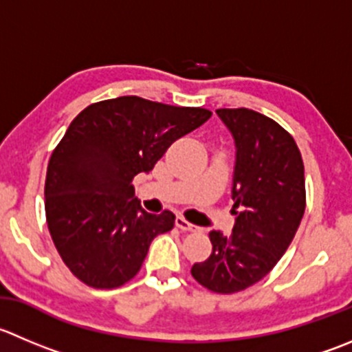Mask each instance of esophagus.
<instances>
[{
	"label": "esophagus",
	"mask_w": 352,
	"mask_h": 352,
	"mask_svg": "<svg viewBox=\"0 0 352 352\" xmlns=\"http://www.w3.org/2000/svg\"><path fill=\"white\" fill-rule=\"evenodd\" d=\"M175 225L180 228V230H184V232H196L197 230L196 225H192L190 221H187L184 217H177L175 218Z\"/></svg>",
	"instance_id": "obj_1"
}]
</instances>
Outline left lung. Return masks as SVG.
<instances>
[{
  "mask_svg": "<svg viewBox=\"0 0 352 352\" xmlns=\"http://www.w3.org/2000/svg\"><path fill=\"white\" fill-rule=\"evenodd\" d=\"M218 117L235 139V225L228 237L211 230L206 261L190 270L217 294L251 287L284 256L306 208L305 165L294 138L282 125L249 108H220Z\"/></svg>",
  "mask_w": 352,
  "mask_h": 352,
  "instance_id": "1",
  "label": "left lung"
}]
</instances>
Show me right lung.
Wrapping results in <instances>:
<instances>
[{
	"mask_svg": "<svg viewBox=\"0 0 352 352\" xmlns=\"http://www.w3.org/2000/svg\"><path fill=\"white\" fill-rule=\"evenodd\" d=\"M210 117L206 108L120 96L72 120L47 163L44 208L54 248L78 280L115 289L138 275L151 241L172 230L175 214L142 210L132 180Z\"/></svg>",
	"mask_w": 352,
	"mask_h": 352,
	"instance_id": "add662e5",
	"label": "right lung"
}]
</instances>
